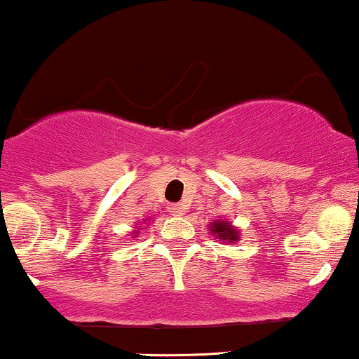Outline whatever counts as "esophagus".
Instances as JSON below:
<instances>
[{"instance_id":"34e87169","label":"esophagus","mask_w":359,"mask_h":359,"mask_svg":"<svg viewBox=\"0 0 359 359\" xmlns=\"http://www.w3.org/2000/svg\"><path fill=\"white\" fill-rule=\"evenodd\" d=\"M168 211H170L173 216H182L184 212H186V208H184V204H170V206H168Z\"/></svg>"}]
</instances>
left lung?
<instances>
[{
	"instance_id": "left-lung-1",
	"label": "left lung",
	"mask_w": 359,
	"mask_h": 359,
	"mask_svg": "<svg viewBox=\"0 0 359 359\" xmlns=\"http://www.w3.org/2000/svg\"><path fill=\"white\" fill-rule=\"evenodd\" d=\"M210 231L212 235H216L219 240L228 243H235L238 240V230L231 226L228 222H212L210 226Z\"/></svg>"
}]
</instances>
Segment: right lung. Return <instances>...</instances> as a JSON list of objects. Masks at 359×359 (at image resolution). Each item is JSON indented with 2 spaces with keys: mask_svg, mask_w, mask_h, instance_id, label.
Instances as JSON below:
<instances>
[{
  "mask_svg": "<svg viewBox=\"0 0 359 359\" xmlns=\"http://www.w3.org/2000/svg\"><path fill=\"white\" fill-rule=\"evenodd\" d=\"M136 233H137V231H136ZM136 237V235H133V238H135Z\"/></svg>",
  "mask_w": 359,
  "mask_h": 359,
  "instance_id": "add662e5",
  "label": "right lung"
}]
</instances>
